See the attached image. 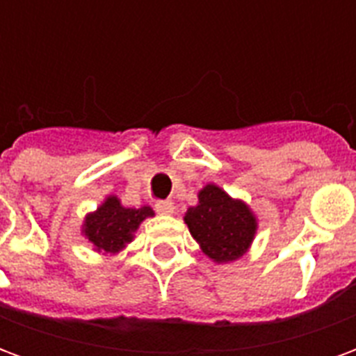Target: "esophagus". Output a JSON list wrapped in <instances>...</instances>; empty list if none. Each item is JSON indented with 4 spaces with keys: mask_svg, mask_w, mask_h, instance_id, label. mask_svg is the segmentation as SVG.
Listing matches in <instances>:
<instances>
[{
    "mask_svg": "<svg viewBox=\"0 0 356 356\" xmlns=\"http://www.w3.org/2000/svg\"><path fill=\"white\" fill-rule=\"evenodd\" d=\"M154 208L158 213H162V216H170V213H173V202L160 200V202H156Z\"/></svg>",
    "mask_w": 356,
    "mask_h": 356,
    "instance_id": "1",
    "label": "esophagus"
}]
</instances>
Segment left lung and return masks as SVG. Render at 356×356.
<instances>
[{
    "mask_svg": "<svg viewBox=\"0 0 356 356\" xmlns=\"http://www.w3.org/2000/svg\"><path fill=\"white\" fill-rule=\"evenodd\" d=\"M198 206L188 208L185 223L204 254L217 263L244 254L255 234V217L240 200H232L219 186L208 185L198 194Z\"/></svg>",
    "mask_w": 356,
    "mask_h": 356,
    "instance_id": "8db88e82",
    "label": "left lung"
}]
</instances>
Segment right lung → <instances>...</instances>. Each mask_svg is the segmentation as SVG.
I'll use <instances>...</instances> for the list:
<instances>
[{
	"label": "right lung",
	"mask_w": 356,
	"mask_h": 356,
	"mask_svg": "<svg viewBox=\"0 0 356 356\" xmlns=\"http://www.w3.org/2000/svg\"><path fill=\"white\" fill-rule=\"evenodd\" d=\"M152 209L148 206L143 208H124L118 198H108L95 213L88 216L86 219V236L93 246L101 252H120L122 248L131 242V234L137 231L143 219L152 217Z\"/></svg>",
	"instance_id": "obj_1"
}]
</instances>
